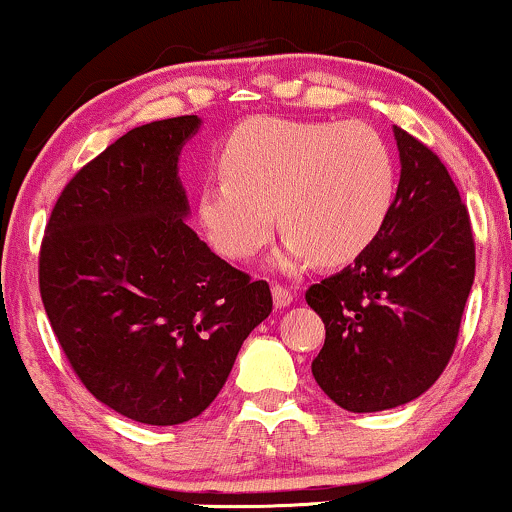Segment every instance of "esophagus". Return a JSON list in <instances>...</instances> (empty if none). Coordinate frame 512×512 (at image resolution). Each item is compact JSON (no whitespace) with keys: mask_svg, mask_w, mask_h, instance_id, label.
Listing matches in <instances>:
<instances>
[{"mask_svg":"<svg viewBox=\"0 0 512 512\" xmlns=\"http://www.w3.org/2000/svg\"><path fill=\"white\" fill-rule=\"evenodd\" d=\"M272 296H274L276 308H284V305H289L293 301V291L284 284H274L272 286Z\"/></svg>","mask_w":512,"mask_h":512,"instance_id":"34e87169","label":"esophagus"}]
</instances>
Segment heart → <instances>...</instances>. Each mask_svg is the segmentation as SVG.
Segmentation results:
<instances>
[{"label": "heart", "mask_w": 512, "mask_h": 512, "mask_svg": "<svg viewBox=\"0 0 512 512\" xmlns=\"http://www.w3.org/2000/svg\"><path fill=\"white\" fill-rule=\"evenodd\" d=\"M223 178L199 192V219L228 260H250L289 233L286 260L344 264L366 252L390 219L395 163L366 122L255 117L228 137Z\"/></svg>", "instance_id": "1"}]
</instances>
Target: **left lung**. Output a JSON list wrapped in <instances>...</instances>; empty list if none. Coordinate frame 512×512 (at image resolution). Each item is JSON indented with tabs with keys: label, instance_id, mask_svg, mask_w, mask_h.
<instances>
[{
	"label": "left lung",
	"instance_id": "1",
	"mask_svg": "<svg viewBox=\"0 0 512 512\" xmlns=\"http://www.w3.org/2000/svg\"><path fill=\"white\" fill-rule=\"evenodd\" d=\"M402 161L380 236L354 264L305 291L325 322L313 375L346 411H383L416 399L455 351L474 284L467 204L424 142L395 127Z\"/></svg>",
	"mask_w": 512,
	"mask_h": 512
}]
</instances>
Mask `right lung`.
I'll use <instances>...</instances> for the list:
<instances>
[{
  "mask_svg": "<svg viewBox=\"0 0 512 512\" xmlns=\"http://www.w3.org/2000/svg\"><path fill=\"white\" fill-rule=\"evenodd\" d=\"M197 127L182 115L129 129L64 185L40 243V298L69 366L139 424L202 414L272 313L267 281L182 221L178 154Z\"/></svg>",
  "mask_w": 512,
  "mask_h": 512,
  "instance_id": "obj_1",
  "label": "right lung"
}]
</instances>
